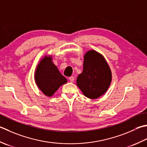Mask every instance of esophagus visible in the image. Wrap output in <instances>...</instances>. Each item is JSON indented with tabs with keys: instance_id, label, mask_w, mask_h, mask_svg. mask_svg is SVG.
<instances>
[{
	"instance_id": "1",
	"label": "esophagus",
	"mask_w": 147,
	"mask_h": 147,
	"mask_svg": "<svg viewBox=\"0 0 147 147\" xmlns=\"http://www.w3.org/2000/svg\"><path fill=\"white\" fill-rule=\"evenodd\" d=\"M69 81L71 82H73L74 80V76H71V77L69 78Z\"/></svg>"
}]
</instances>
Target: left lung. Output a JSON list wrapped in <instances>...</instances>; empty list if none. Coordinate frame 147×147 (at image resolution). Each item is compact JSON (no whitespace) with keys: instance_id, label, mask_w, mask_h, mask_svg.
<instances>
[{"instance_id":"1","label":"left lung","mask_w":147,"mask_h":147,"mask_svg":"<svg viewBox=\"0 0 147 147\" xmlns=\"http://www.w3.org/2000/svg\"><path fill=\"white\" fill-rule=\"evenodd\" d=\"M111 82V73L105 58L94 50L84 57L83 70L77 78V85L85 96L97 99L108 90Z\"/></svg>"}]
</instances>
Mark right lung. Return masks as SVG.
<instances>
[{
  "instance_id": "1",
  "label": "right lung",
  "mask_w": 147,
  "mask_h": 147,
  "mask_svg": "<svg viewBox=\"0 0 147 147\" xmlns=\"http://www.w3.org/2000/svg\"><path fill=\"white\" fill-rule=\"evenodd\" d=\"M35 80L38 87L46 96H51L67 79L60 73L51 58L45 57L37 65Z\"/></svg>"
}]
</instances>
